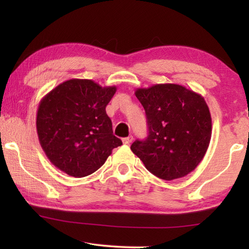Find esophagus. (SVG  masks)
<instances>
[{
	"label": "esophagus",
	"mask_w": 249,
	"mask_h": 249,
	"mask_svg": "<svg viewBox=\"0 0 249 249\" xmlns=\"http://www.w3.org/2000/svg\"><path fill=\"white\" fill-rule=\"evenodd\" d=\"M133 141V136H128V137H125L123 138V144L124 145H129L130 142Z\"/></svg>",
	"instance_id": "obj_1"
}]
</instances>
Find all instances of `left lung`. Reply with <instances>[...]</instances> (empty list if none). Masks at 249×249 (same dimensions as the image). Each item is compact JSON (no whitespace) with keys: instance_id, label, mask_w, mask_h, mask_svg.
I'll use <instances>...</instances> for the list:
<instances>
[{"instance_id":"obj_1","label":"left lung","mask_w":249,"mask_h":249,"mask_svg":"<svg viewBox=\"0 0 249 249\" xmlns=\"http://www.w3.org/2000/svg\"><path fill=\"white\" fill-rule=\"evenodd\" d=\"M135 95L145 108L148 136L135 141L130 149L160 179L190 174L203 159L212 134L203 96L175 83L141 88Z\"/></svg>"}]
</instances>
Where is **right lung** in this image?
I'll return each mask as SVG.
<instances>
[{
    "label": "right lung",
    "instance_id": "right-lung-1",
    "mask_svg": "<svg viewBox=\"0 0 249 249\" xmlns=\"http://www.w3.org/2000/svg\"><path fill=\"white\" fill-rule=\"evenodd\" d=\"M115 92L116 87L70 79L44 96L36 128L41 148L54 167L75 178L89 176L122 145L105 111Z\"/></svg>",
    "mask_w": 249,
    "mask_h": 249
}]
</instances>
